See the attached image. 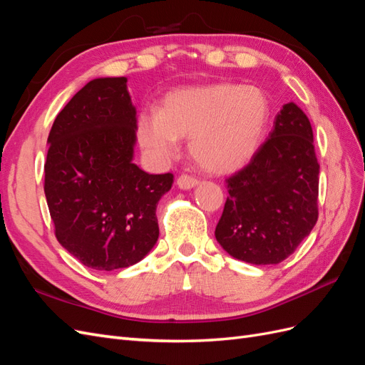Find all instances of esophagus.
Returning a JSON list of instances; mask_svg holds the SVG:
<instances>
[{
    "mask_svg": "<svg viewBox=\"0 0 365 365\" xmlns=\"http://www.w3.org/2000/svg\"><path fill=\"white\" fill-rule=\"evenodd\" d=\"M197 182H200V181H197V180L195 178V176L187 175V173L180 175L178 180H176V184H178L180 189H184V190L192 189V187H195Z\"/></svg>",
    "mask_w": 365,
    "mask_h": 365,
    "instance_id": "1",
    "label": "esophagus"
}]
</instances>
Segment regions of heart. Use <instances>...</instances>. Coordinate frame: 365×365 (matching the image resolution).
Segmentation results:
<instances>
[{
    "label": "heart",
    "instance_id": "obj_1",
    "mask_svg": "<svg viewBox=\"0 0 365 365\" xmlns=\"http://www.w3.org/2000/svg\"><path fill=\"white\" fill-rule=\"evenodd\" d=\"M269 115V98L260 88L219 82L172 91L160 111L141 109L137 135L157 157L173 155L178 138L190 137L195 161L207 172L227 173L256 153Z\"/></svg>",
    "mask_w": 365,
    "mask_h": 365
}]
</instances>
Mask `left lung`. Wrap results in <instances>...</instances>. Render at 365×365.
I'll return each mask as SVG.
<instances>
[{
	"label": "left lung",
	"instance_id": "8db88e82",
	"mask_svg": "<svg viewBox=\"0 0 365 365\" xmlns=\"http://www.w3.org/2000/svg\"><path fill=\"white\" fill-rule=\"evenodd\" d=\"M319 164L311 121L295 103L275 115L269 138L225 180L228 197L215 236L235 259L283 262L318 219Z\"/></svg>",
	"mask_w": 365,
	"mask_h": 365
}]
</instances>
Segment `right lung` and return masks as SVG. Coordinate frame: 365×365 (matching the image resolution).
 <instances>
[{"label": "right lung", "instance_id": "1", "mask_svg": "<svg viewBox=\"0 0 365 365\" xmlns=\"http://www.w3.org/2000/svg\"><path fill=\"white\" fill-rule=\"evenodd\" d=\"M135 115L126 77H103L73 96L48 134L43 192L54 235L88 268H128L160 235L157 204L173 175L132 163Z\"/></svg>", "mask_w": 365, "mask_h": 365}]
</instances>
